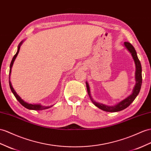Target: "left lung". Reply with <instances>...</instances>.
Returning a JSON list of instances; mask_svg holds the SVG:
<instances>
[{
	"mask_svg": "<svg viewBox=\"0 0 151 151\" xmlns=\"http://www.w3.org/2000/svg\"><path fill=\"white\" fill-rule=\"evenodd\" d=\"M124 46H125V48L128 50L129 52L131 53V55L132 56L133 59L134 60V64H135V75L134 76H135V82H136V83H135V86L133 88L132 93H131L129 96H127L126 98L122 100V101L117 103V104H115L114 105H112V106L106 105H104L103 103H98L96 101H94L93 98H92L91 94L89 85H88L87 82H86L88 94L92 103H93L96 106L99 108V109L105 111H109V112H117V111L123 110L125 109H126L127 107H128L131 105V103H133V101L135 99V98H137V96L139 94V92H140L141 86H142V66H141L140 62L138 58L136 50H135L133 45L128 42H124Z\"/></svg>",
	"mask_w": 151,
	"mask_h": 151,
	"instance_id": "obj_1",
	"label": "left lung"
}]
</instances>
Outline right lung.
<instances>
[{
  "label": "right lung",
  "instance_id": "add662e5",
  "mask_svg": "<svg viewBox=\"0 0 151 151\" xmlns=\"http://www.w3.org/2000/svg\"><path fill=\"white\" fill-rule=\"evenodd\" d=\"M24 41H25V40L22 41L20 42V44L18 45L17 52L16 54H15V55H14L12 60H11V64H10L9 75V83L10 88H11V91H12L13 94L14 96H15V98H16L19 101V103H20L23 106L25 107L26 109H29V110H46V109H50V107L53 106V105H51V106H45V105H41V104H39V103H38V104H31V103H27L26 101H25L24 100H23V99L20 97V96H19V95L17 93L16 91H14V89L13 86H12V84H11V82H10V76H11V69H12V67H13V65L15 59H16V58H17V55H18V53H19V51H20V46H21L23 44V42H24Z\"/></svg>",
  "mask_w": 151,
  "mask_h": 151
}]
</instances>
